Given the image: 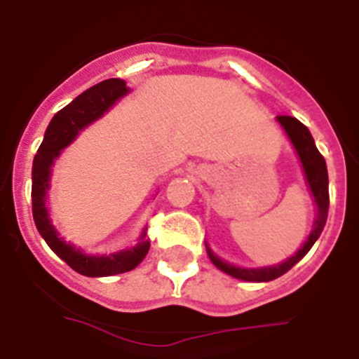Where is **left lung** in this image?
I'll return each mask as SVG.
<instances>
[{"mask_svg":"<svg viewBox=\"0 0 359 359\" xmlns=\"http://www.w3.org/2000/svg\"><path fill=\"white\" fill-rule=\"evenodd\" d=\"M278 122L283 126V129L289 134L290 142L296 147L297 156H299L301 163H303L304 175H306L308 186H310L311 193H313V198H316L317 207H319V214H317L316 226L311 230L310 237H308L306 243L303 244L296 255L290 257L289 260H285L280 266L266 267V269H241V267H233L230 264L223 262L221 259H217L216 255H212V251L207 248V253H209L210 260L214 262V266L219 267L221 271H225L226 274L233 278H239V280L246 281H271L280 278L281 274H285L287 271L292 269L304 255H306L310 248L316 244V241L319 239L320 232H323L324 225H326L327 219V209H330V182H327V168H326V161H324L323 154L317 150L316 142L311 138L310 130H308L306 126L299 122L294 116L280 115L278 116Z\"/></svg>","mask_w":359,"mask_h":359,"instance_id":"left-lung-1","label":"left lung"}]
</instances>
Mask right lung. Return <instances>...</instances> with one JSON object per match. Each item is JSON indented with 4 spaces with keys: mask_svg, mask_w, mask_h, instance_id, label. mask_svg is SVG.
I'll list each match as a JSON object with an SVG mask.
<instances>
[{
    "mask_svg": "<svg viewBox=\"0 0 359 359\" xmlns=\"http://www.w3.org/2000/svg\"><path fill=\"white\" fill-rule=\"evenodd\" d=\"M126 93V81L106 79V81L92 86L79 97H76L72 102L67 104L65 108L60 109L53 116L51 123L46 130V136H43L42 145L39 147L35 159H33L32 203L36 230L56 255L83 276H113V274L127 273L145 259L150 248V243L145 241V233H143L142 243L134 246L133 250L120 251V253L109 257L83 255L81 251L60 239L56 230L53 229L51 221H49L48 210H46V191L49 187L51 164L58 157L60 150L69 145L83 127L99 118L116 99H120Z\"/></svg>",
    "mask_w": 359,
    "mask_h": 359,
    "instance_id": "add662e5",
    "label": "right lung"
}]
</instances>
